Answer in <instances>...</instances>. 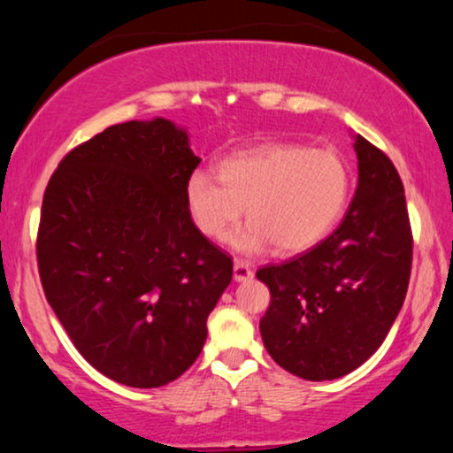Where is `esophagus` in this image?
I'll use <instances>...</instances> for the list:
<instances>
[{
  "label": "esophagus",
  "mask_w": 453,
  "mask_h": 453,
  "mask_svg": "<svg viewBox=\"0 0 453 453\" xmlns=\"http://www.w3.org/2000/svg\"><path fill=\"white\" fill-rule=\"evenodd\" d=\"M254 278V270H251L248 262H243V259H235L234 264V280L235 281H245Z\"/></svg>",
  "instance_id": "34e87169"
}]
</instances>
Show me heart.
<instances>
[{"mask_svg":"<svg viewBox=\"0 0 453 453\" xmlns=\"http://www.w3.org/2000/svg\"><path fill=\"white\" fill-rule=\"evenodd\" d=\"M218 178L197 170L186 183V205L197 232L224 242L243 218L237 237L245 251L273 245L297 254L332 232L346 213L351 170L334 148L273 142L232 153L218 164Z\"/></svg>","mask_w":453,"mask_h":453,"instance_id":"b5f03b06","label":"heart"}]
</instances>
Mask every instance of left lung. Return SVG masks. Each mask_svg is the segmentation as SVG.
Wrapping results in <instances>:
<instances>
[{"label": "left lung", "mask_w": 453, "mask_h": 453, "mask_svg": "<svg viewBox=\"0 0 453 453\" xmlns=\"http://www.w3.org/2000/svg\"><path fill=\"white\" fill-rule=\"evenodd\" d=\"M359 181L346 218L303 254L256 272L270 288L264 346L310 381L342 378L386 340L408 291L413 235L403 183L386 153L354 135Z\"/></svg>", "instance_id": "8db88e82"}]
</instances>
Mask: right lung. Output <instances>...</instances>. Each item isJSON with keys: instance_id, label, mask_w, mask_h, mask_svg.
I'll return each instance as SVG.
<instances>
[{"instance_id": "right-lung-1", "label": "right lung", "mask_w": 453, "mask_h": 453, "mask_svg": "<svg viewBox=\"0 0 453 453\" xmlns=\"http://www.w3.org/2000/svg\"><path fill=\"white\" fill-rule=\"evenodd\" d=\"M202 159L167 119L75 145L48 181L35 256L43 294L99 373L159 388L196 362L234 262L197 232L186 183Z\"/></svg>"}]
</instances>
